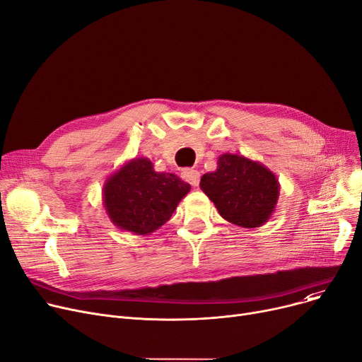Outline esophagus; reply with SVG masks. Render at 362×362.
<instances>
[{"label":"esophagus","mask_w":362,"mask_h":362,"mask_svg":"<svg viewBox=\"0 0 362 362\" xmlns=\"http://www.w3.org/2000/svg\"><path fill=\"white\" fill-rule=\"evenodd\" d=\"M182 176H183V179H185L186 182H189L192 186H198V185H199L201 175H199L198 170H183Z\"/></svg>","instance_id":"34e87169"}]
</instances>
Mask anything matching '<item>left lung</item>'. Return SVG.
<instances>
[{
    "label": "left lung",
    "mask_w": 362,
    "mask_h": 362,
    "mask_svg": "<svg viewBox=\"0 0 362 362\" xmlns=\"http://www.w3.org/2000/svg\"><path fill=\"white\" fill-rule=\"evenodd\" d=\"M199 186L224 220L246 229L269 221L280 194V183L270 168L229 152L218 157L217 170L205 173Z\"/></svg>",
    "instance_id": "8db88e82"
}]
</instances>
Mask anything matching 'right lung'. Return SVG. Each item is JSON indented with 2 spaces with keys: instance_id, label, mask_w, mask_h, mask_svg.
<instances>
[{
  "instance_id": "right-lung-1",
  "label": "right lung",
  "mask_w": 362,
  "mask_h": 362,
  "mask_svg": "<svg viewBox=\"0 0 362 362\" xmlns=\"http://www.w3.org/2000/svg\"><path fill=\"white\" fill-rule=\"evenodd\" d=\"M191 185L160 173L148 158L124 163L105 180L103 204L111 223L133 235H149L170 220Z\"/></svg>"
}]
</instances>
